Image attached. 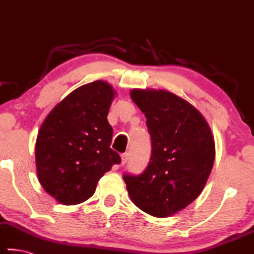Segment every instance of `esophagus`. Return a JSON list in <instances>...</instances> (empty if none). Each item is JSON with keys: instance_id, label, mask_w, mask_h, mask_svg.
<instances>
[{"instance_id": "obj_1", "label": "esophagus", "mask_w": 254, "mask_h": 254, "mask_svg": "<svg viewBox=\"0 0 254 254\" xmlns=\"http://www.w3.org/2000/svg\"><path fill=\"white\" fill-rule=\"evenodd\" d=\"M128 160V153H123L121 154V165H125Z\"/></svg>"}]
</instances>
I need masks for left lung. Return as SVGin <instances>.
Wrapping results in <instances>:
<instances>
[{
    "label": "left lung",
    "mask_w": 254,
    "mask_h": 254,
    "mask_svg": "<svg viewBox=\"0 0 254 254\" xmlns=\"http://www.w3.org/2000/svg\"><path fill=\"white\" fill-rule=\"evenodd\" d=\"M151 136V158L139 175L125 174L133 203L143 212L167 218L203 191L215 158L211 128L203 115L167 90L133 89Z\"/></svg>",
    "instance_id": "1"
}]
</instances>
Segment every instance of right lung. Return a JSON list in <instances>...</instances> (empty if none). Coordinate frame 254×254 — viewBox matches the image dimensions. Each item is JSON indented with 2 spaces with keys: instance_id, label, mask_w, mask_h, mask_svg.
Returning <instances> with one entry per match:
<instances>
[{
  "instance_id": "obj_1",
  "label": "right lung",
  "mask_w": 254,
  "mask_h": 254,
  "mask_svg": "<svg viewBox=\"0 0 254 254\" xmlns=\"http://www.w3.org/2000/svg\"><path fill=\"white\" fill-rule=\"evenodd\" d=\"M116 91L111 84H83L55 106L40 127L35 143L38 179L46 192L63 205L87 200L97 182L120 156L110 148L108 121Z\"/></svg>"
}]
</instances>
